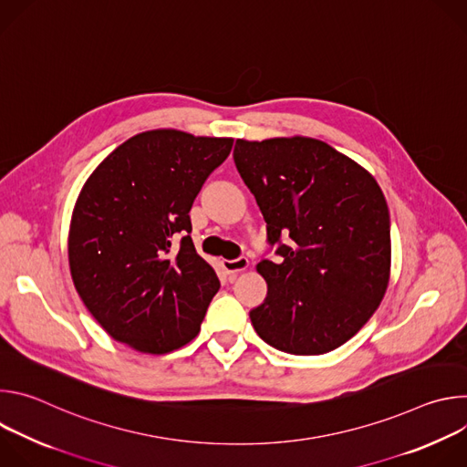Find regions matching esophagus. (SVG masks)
Segmentation results:
<instances>
[{
    "instance_id": "34e87169",
    "label": "esophagus",
    "mask_w": 467,
    "mask_h": 467,
    "mask_svg": "<svg viewBox=\"0 0 467 467\" xmlns=\"http://www.w3.org/2000/svg\"><path fill=\"white\" fill-rule=\"evenodd\" d=\"M247 268H249V258H245V256H240L234 260H223V270L233 277H236V274H240Z\"/></svg>"
}]
</instances>
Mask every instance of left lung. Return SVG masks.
Wrapping results in <instances>:
<instances>
[{"label": "left lung", "instance_id": "obj_1", "mask_svg": "<svg viewBox=\"0 0 467 467\" xmlns=\"http://www.w3.org/2000/svg\"><path fill=\"white\" fill-rule=\"evenodd\" d=\"M234 164L268 223L279 260H262L256 335L290 355L340 348L380 305L391 264L389 213L373 175L328 144L236 140ZM288 235L293 242H280Z\"/></svg>", "mask_w": 467, "mask_h": 467}]
</instances>
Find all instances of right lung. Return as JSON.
<instances>
[{
    "mask_svg": "<svg viewBox=\"0 0 467 467\" xmlns=\"http://www.w3.org/2000/svg\"><path fill=\"white\" fill-rule=\"evenodd\" d=\"M231 148L233 139L146 130L87 179L70 223V272L114 340L164 355L197 337L220 281L193 247L188 213Z\"/></svg>",
    "mask_w": 467,
    "mask_h": 467,
    "instance_id": "right-lung-1",
    "label": "right lung"
}]
</instances>
